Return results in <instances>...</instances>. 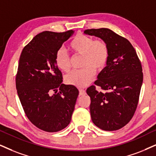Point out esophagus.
Segmentation results:
<instances>
[{"mask_svg":"<svg viewBox=\"0 0 156 156\" xmlns=\"http://www.w3.org/2000/svg\"><path fill=\"white\" fill-rule=\"evenodd\" d=\"M85 94H86V90L83 89L79 90V96H83Z\"/></svg>","mask_w":156,"mask_h":156,"instance_id":"obj_1","label":"esophagus"}]
</instances>
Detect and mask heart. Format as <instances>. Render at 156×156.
Wrapping results in <instances>:
<instances>
[{
	"label": "heart",
	"mask_w": 156,
	"mask_h": 156,
	"mask_svg": "<svg viewBox=\"0 0 156 156\" xmlns=\"http://www.w3.org/2000/svg\"><path fill=\"white\" fill-rule=\"evenodd\" d=\"M69 48L76 55H83L82 70H74L66 77L67 84L76 87L86 86L94 78L95 71H101L105 68L109 59V50L103 41H96L93 37L78 34L69 44ZM55 64L60 70L69 72L70 58L62 50L55 55Z\"/></svg>",
	"instance_id": "b5f03b06"
}]
</instances>
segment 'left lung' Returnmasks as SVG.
<instances>
[{
    "instance_id": "left-lung-1",
    "label": "left lung",
    "mask_w": 156,
    "mask_h": 156,
    "mask_svg": "<svg viewBox=\"0 0 156 156\" xmlns=\"http://www.w3.org/2000/svg\"><path fill=\"white\" fill-rule=\"evenodd\" d=\"M85 34L98 37L109 50L107 64L97 76L95 86L87 88L90 113L96 127L106 131L121 129L130 121L138 104L143 84L141 62L131 43L111 29H87Z\"/></svg>"
}]
</instances>
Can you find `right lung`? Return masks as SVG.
Here are the masks:
<instances>
[{"label":"right lung","mask_w":156,"mask_h":156,"mask_svg":"<svg viewBox=\"0 0 156 156\" xmlns=\"http://www.w3.org/2000/svg\"><path fill=\"white\" fill-rule=\"evenodd\" d=\"M73 33H39L24 47L19 58L18 96L28 119L45 132L60 131L70 124L79 94L76 86L62 83V73L55 60L56 52Z\"/></svg>","instance_id":"add662e5"}]
</instances>
